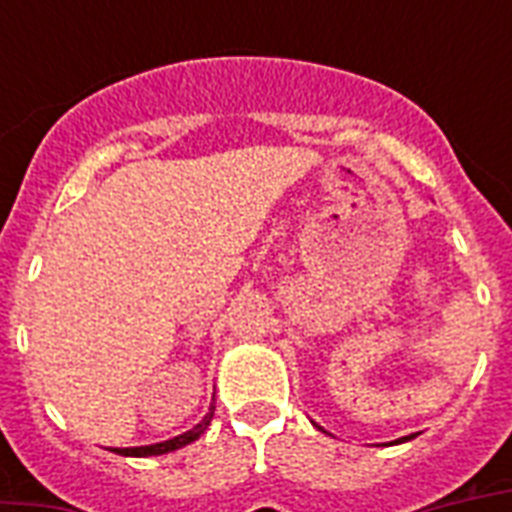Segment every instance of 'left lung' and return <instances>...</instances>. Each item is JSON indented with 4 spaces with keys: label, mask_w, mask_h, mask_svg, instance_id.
I'll return each instance as SVG.
<instances>
[{
    "label": "left lung",
    "mask_w": 512,
    "mask_h": 512,
    "mask_svg": "<svg viewBox=\"0 0 512 512\" xmlns=\"http://www.w3.org/2000/svg\"><path fill=\"white\" fill-rule=\"evenodd\" d=\"M409 438H414V436H406V438H398V441H409Z\"/></svg>",
    "instance_id": "8db88e82"
}]
</instances>
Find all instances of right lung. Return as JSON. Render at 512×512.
I'll list each match as a JSON object with an SVG mask.
<instances>
[{"label": "right lung", "mask_w": 512, "mask_h": 512, "mask_svg": "<svg viewBox=\"0 0 512 512\" xmlns=\"http://www.w3.org/2000/svg\"><path fill=\"white\" fill-rule=\"evenodd\" d=\"M212 412L215 409H209V414L204 417V420L196 425L193 430H188V433H183V436L177 438H170V441H162V444H154V446H135V449H114L116 454H124V457H154V454H167V452H175V449H180V446L191 444V441H196V438L207 430L209 420H212Z\"/></svg>", "instance_id": "add662e5"}]
</instances>
